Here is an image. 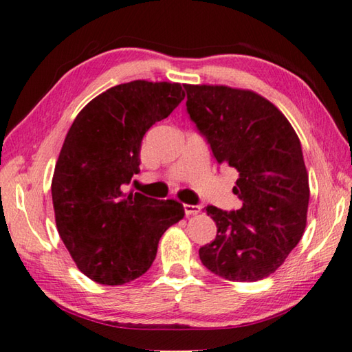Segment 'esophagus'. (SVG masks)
I'll list each match as a JSON object with an SVG mask.
<instances>
[{
	"label": "esophagus",
	"mask_w": 352,
	"mask_h": 352,
	"mask_svg": "<svg viewBox=\"0 0 352 352\" xmlns=\"http://www.w3.org/2000/svg\"><path fill=\"white\" fill-rule=\"evenodd\" d=\"M183 208H184V214H186L188 217L197 215L201 210V208L197 206V204H183Z\"/></svg>",
	"instance_id": "34e87169"
}]
</instances>
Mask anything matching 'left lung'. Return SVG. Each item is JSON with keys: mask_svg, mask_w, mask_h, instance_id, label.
<instances>
[{"mask_svg": "<svg viewBox=\"0 0 352 352\" xmlns=\"http://www.w3.org/2000/svg\"><path fill=\"white\" fill-rule=\"evenodd\" d=\"M188 113L219 164L239 172L237 210L208 206L217 237L200 248L201 263L231 282L276 272L302 239L309 183L300 140L271 101L245 89L183 85Z\"/></svg>", "mask_w": 352, "mask_h": 352, "instance_id": "1", "label": "left lung"}]
</instances>
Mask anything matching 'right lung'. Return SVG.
Segmentation results:
<instances>
[{
    "instance_id": "add662e5",
    "label": "right lung",
    "mask_w": 352,
    "mask_h": 352,
    "mask_svg": "<svg viewBox=\"0 0 352 352\" xmlns=\"http://www.w3.org/2000/svg\"><path fill=\"white\" fill-rule=\"evenodd\" d=\"M183 98L180 82L135 80L89 101L70 126L52 178L55 223L94 282L117 286L143 276L166 229L184 217L177 200L126 192L144 133Z\"/></svg>"
}]
</instances>
